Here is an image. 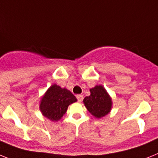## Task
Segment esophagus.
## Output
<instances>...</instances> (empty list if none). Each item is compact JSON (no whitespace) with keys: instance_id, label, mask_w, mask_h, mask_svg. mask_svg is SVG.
<instances>
[{"instance_id":"34e87169","label":"esophagus","mask_w":158,"mask_h":158,"mask_svg":"<svg viewBox=\"0 0 158 158\" xmlns=\"http://www.w3.org/2000/svg\"><path fill=\"white\" fill-rule=\"evenodd\" d=\"M77 98L78 102H81L83 100V95H81V94L77 95Z\"/></svg>"}]
</instances>
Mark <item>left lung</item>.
I'll list each match as a JSON object with an SVG mask.
<instances>
[{"instance_id":"1","label":"left lung","mask_w":158,"mask_h":158,"mask_svg":"<svg viewBox=\"0 0 158 158\" xmlns=\"http://www.w3.org/2000/svg\"><path fill=\"white\" fill-rule=\"evenodd\" d=\"M89 91L90 95L83 100L85 106L95 118H103L111 110L113 104L111 97L102 85H95Z\"/></svg>"}]
</instances>
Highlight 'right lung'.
<instances>
[{"label":"right lung","instance_id":"right-lung-1","mask_svg":"<svg viewBox=\"0 0 158 158\" xmlns=\"http://www.w3.org/2000/svg\"><path fill=\"white\" fill-rule=\"evenodd\" d=\"M77 101L76 97L69 89L53 84L41 97L40 110L44 117L57 122L66 113L69 106Z\"/></svg>","mask_w":158,"mask_h":158}]
</instances>
